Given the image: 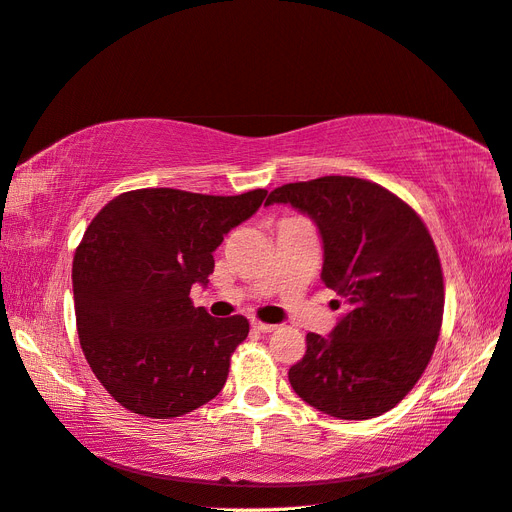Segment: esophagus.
<instances>
[{"label": "esophagus", "instance_id": "obj_1", "mask_svg": "<svg viewBox=\"0 0 512 512\" xmlns=\"http://www.w3.org/2000/svg\"><path fill=\"white\" fill-rule=\"evenodd\" d=\"M253 329H257L259 333H272L274 329H277V324H268V322H261V320H253Z\"/></svg>", "mask_w": 512, "mask_h": 512}]
</instances>
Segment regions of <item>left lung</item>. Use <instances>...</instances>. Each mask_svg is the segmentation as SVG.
I'll return each instance as SVG.
<instances>
[{"label": "left lung", "mask_w": 512, "mask_h": 512, "mask_svg": "<svg viewBox=\"0 0 512 512\" xmlns=\"http://www.w3.org/2000/svg\"><path fill=\"white\" fill-rule=\"evenodd\" d=\"M272 203L316 220L322 283L346 305L329 337L307 333L292 389L331 417L387 413L422 378L441 331L443 272L424 220L378 183L342 175L285 183Z\"/></svg>", "instance_id": "1"}]
</instances>
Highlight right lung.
I'll list each match as a JSON object with an SVG mask.
<instances>
[{
    "label": "right lung",
    "mask_w": 512,
    "mask_h": 512,
    "mask_svg": "<svg viewBox=\"0 0 512 512\" xmlns=\"http://www.w3.org/2000/svg\"><path fill=\"white\" fill-rule=\"evenodd\" d=\"M266 190L212 196L142 188L112 199L90 222L73 257L77 335L97 381L127 411L170 419L225 387L244 316L194 307L214 251L251 218Z\"/></svg>",
    "instance_id": "1"
}]
</instances>
